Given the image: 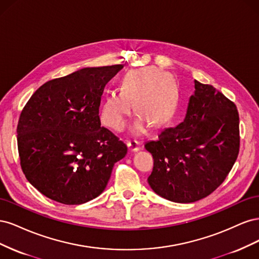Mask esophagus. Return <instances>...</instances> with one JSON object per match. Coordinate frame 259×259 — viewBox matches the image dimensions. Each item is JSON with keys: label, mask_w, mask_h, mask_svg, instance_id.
Instances as JSON below:
<instances>
[{"label": "esophagus", "mask_w": 259, "mask_h": 259, "mask_svg": "<svg viewBox=\"0 0 259 259\" xmlns=\"http://www.w3.org/2000/svg\"><path fill=\"white\" fill-rule=\"evenodd\" d=\"M127 147L131 151H138L140 149V146H139V143L137 142V140H130V142H127Z\"/></svg>", "instance_id": "34e87169"}]
</instances>
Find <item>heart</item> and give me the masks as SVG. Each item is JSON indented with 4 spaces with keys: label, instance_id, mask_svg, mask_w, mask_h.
Segmentation results:
<instances>
[{
    "label": "heart",
    "instance_id": "1",
    "mask_svg": "<svg viewBox=\"0 0 259 259\" xmlns=\"http://www.w3.org/2000/svg\"><path fill=\"white\" fill-rule=\"evenodd\" d=\"M120 92H110L100 105V120L106 126L122 132L127 126L133 104L139 116L132 132L142 135L150 123L160 127L167 121L173 110L176 88L170 75L159 69L146 67L131 70L119 82Z\"/></svg>",
    "mask_w": 259,
    "mask_h": 259
}]
</instances>
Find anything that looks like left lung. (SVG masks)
<instances>
[{
  "label": "left lung",
  "mask_w": 259,
  "mask_h": 259,
  "mask_svg": "<svg viewBox=\"0 0 259 259\" xmlns=\"http://www.w3.org/2000/svg\"><path fill=\"white\" fill-rule=\"evenodd\" d=\"M194 89L184 121L145 145L153 156L151 189L177 203L199 201L216 190L240 148L236 105L211 85L194 80Z\"/></svg>",
  "instance_id": "8db88e82"
}]
</instances>
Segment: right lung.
Returning a JSON list of instances; mask_svg holds the SVG:
<instances>
[{"instance_id":"obj_1","label":"right lung","mask_w":259,"mask_h":259,"mask_svg":"<svg viewBox=\"0 0 259 259\" xmlns=\"http://www.w3.org/2000/svg\"><path fill=\"white\" fill-rule=\"evenodd\" d=\"M122 65L83 68L43 84L17 125L20 165L45 197L67 205L89 202L105 190L114 163L127 147L100 126L106 84Z\"/></svg>"}]
</instances>
